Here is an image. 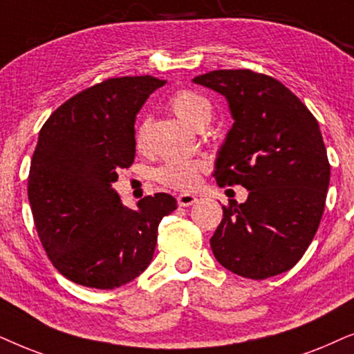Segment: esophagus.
<instances>
[{
    "label": "esophagus",
    "instance_id": "1",
    "mask_svg": "<svg viewBox=\"0 0 354 354\" xmlns=\"http://www.w3.org/2000/svg\"><path fill=\"white\" fill-rule=\"evenodd\" d=\"M197 202V197L192 196V194H180L178 196V205L181 207H189L192 204H196Z\"/></svg>",
    "mask_w": 354,
    "mask_h": 354
}]
</instances>
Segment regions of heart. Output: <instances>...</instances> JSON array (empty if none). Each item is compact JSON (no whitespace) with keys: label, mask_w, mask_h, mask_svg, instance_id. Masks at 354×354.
<instances>
[{"label":"heart","mask_w":354,"mask_h":354,"mask_svg":"<svg viewBox=\"0 0 354 354\" xmlns=\"http://www.w3.org/2000/svg\"><path fill=\"white\" fill-rule=\"evenodd\" d=\"M169 108L181 121L196 129L205 128L212 118L209 98L189 88H183L173 93L169 98ZM145 133H147V126L140 124L136 133V145L139 149L145 144ZM204 168L205 163L201 160H168L157 168L155 180L167 187L187 191L199 183V174L204 171Z\"/></svg>","instance_id":"obj_1"}]
</instances>
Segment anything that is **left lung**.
Returning a JSON list of instances; mask_svg holds the SVG:
<instances>
[{
    "mask_svg": "<svg viewBox=\"0 0 354 354\" xmlns=\"http://www.w3.org/2000/svg\"><path fill=\"white\" fill-rule=\"evenodd\" d=\"M192 81L221 93L234 121L216 153V183L249 191L243 204L223 205L212 252L244 279L290 270L314 239L330 183L317 120L270 75L220 69Z\"/></svg>",
    "mask_w": 354,
    "mask_h": 354,
    "instance_id": "8db88e82",
    "label": "left lung"
}]
</instances>
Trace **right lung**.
Instances as JSON below:
<instances>
[{"instance_id": "1", "label": "right lung", "mask_w": 354, "mask_h": 354, "mask_svg": "<svg viewBox=\"0 0 354 354\" xmlns=\"http://www.w3.org/2000/svg\"><path fill=\"white\" fill-rule=\"evenodd\" d=\"M162 86L152 75L106 79L71 97L40 129L27 194L46 256L74 283L113 290L139 277L158 223L176 210L165 192L133 210L111 186L134 162L136 116Z\"/></svg>"}]
</instances>
